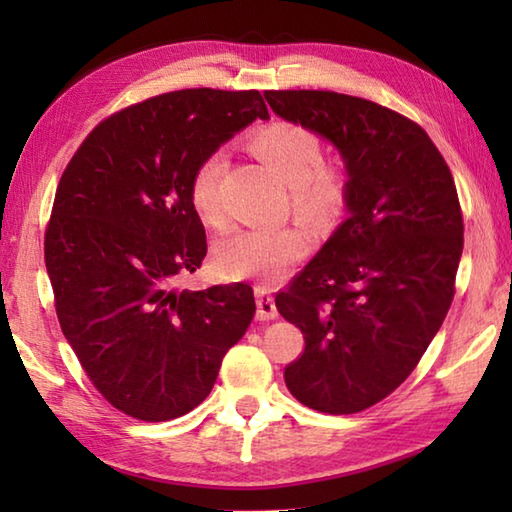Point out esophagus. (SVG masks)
Returning <instances> with one entry per match:
<instances>
[{"label": "esophagus", "mask_w": 512, "mask_h": 512, "mask_svg": "<svg viewBox=\"0 0 512 512\" xmlns=\"http://www.w3.org/2000/svg\"><path fill=\"white\" fill-rule=\"evenodd\" d=\"M255 298H257V320H275L277 307L271 291L266 287H255Z\"/></svg>", "instance_id": "obj_1"}]
</instances>
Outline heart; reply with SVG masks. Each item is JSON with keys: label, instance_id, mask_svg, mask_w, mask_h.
<instances>
[{"label": "heart", "instance_id": "b5f03b06", "mask_svg": "<svg viewBox=\"0 0 512 512\" xmlns=\"http://www.w3.org/2000/svg\"><path fill=\"white\" fill-rule=\"evenodd\" d=\"M250 146L291 187V207L309 225H327L343 212L345 180L327 167L323 144L311 128L296 121H271L250 135ZM225 155L207 153L189 178V203L207 225H223L221 180ZM309 235L296 225L275 230L246 228L214 246V268L228 280L280 282L309 253Z\"/></svg>", "mask_w": 512, "mask_h": 512}]
</instances>
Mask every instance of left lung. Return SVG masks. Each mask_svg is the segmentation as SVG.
<instances>
[{"mask_svg": "<svg viewBox=\"0 0 512 512\" xmlns=\"http://www.w3.org/2000/svg\"><path fill=\"white\" fill-rule=\"evenodd\" d=\"M275 115L339 149L345 219L275 296L305 352L284 368L309 409L359 413L418 366L454 300L463 214L447 162L424 128L375 101L327 90H268Z\"/></svg>", "mask_w": 512, "mask_h": 512, "instance_id": "left-lung-1", "label": "left lung"}]
</instances>
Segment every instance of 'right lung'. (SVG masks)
<instances>
[{"label": "right lung", "mask_w": 512, "mask_h": 512, "mask_svg": "<svg viewBox=\"0 0 512 512\" xmlns=\"http://www.w3.org/2000/svg\"><path fill=\"white\" fill-rule=\"evenodd\" d=\"M257 117L268 119L257 90L158 94L103 119L60 176L45 232L58 323L94 388L131 418L196 409L255 316L244 282H173L207 255L194 167Z\"/></svg>", "instance_id": "1"}]
</instances>
